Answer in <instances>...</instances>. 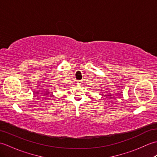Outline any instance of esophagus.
<instances>
[{"instance_id":"esophagus-1","label":"esophagus","mask_w":157,"mask_h":157,"mask_svg":"<svg viewBox=\"0 0 157 157\" xmlns=\"http://www.w3.org/2000/svg\"><path fill=\"white\" fill-rule=\"evenodd\" d=\"M78 82H79V83H81V82H82V80H78Z\"/></svg>"}]
</instances>
